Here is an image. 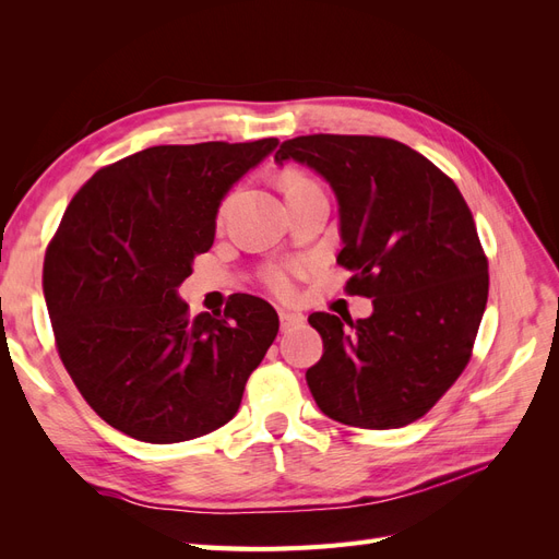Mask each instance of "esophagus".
Here are the masks:
<instances>
[{
    "mask_svg": "<svg viewBox=\"0 0 559 559\" xmlns=\"http://www.w3.org/2000/svg\"><path fill=\"white\" fill-rule=\"evenodd\" d=\"M302 324V314H296V312H286V310H280V329L284 333H289L294 329H298Z\"/></svg>",
    "mask_w": 559,
    "mask_h": 559,
    "instance_id": "1",
    "label": "esophagus"
}]
</instances>
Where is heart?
Segmentation results:
<instances>
[{
  "label": "heart",
  "mask_w": 559,
  "mask_h": 559,
  "mask_svg": "<svg viewBox=\"0 0 559 559\" xmlns=\"http://www.w3.org/2000/svg\"><path fill=\"white\" fill-rule=\"evenodd\" d=\"M312 186H317V183L302 173H289L282 179V189L286 195L302 191V189H312ZM224 212H226V207H222V212H218V218H224ZM298 273H300V265H273L263 273V284L275 296H289L294 292V275H298Z\"/></svg>",
  "instance_id": "b5f03b06"
}]
</instances>
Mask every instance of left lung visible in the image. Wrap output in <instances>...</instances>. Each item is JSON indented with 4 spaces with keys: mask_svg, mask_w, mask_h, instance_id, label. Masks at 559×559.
<instances>
[{
    "mask_svg": "<svg viewBox=\"0 0 559 559\" xmlns=\"http://www.w3.org/2000/svg\"><path fill=\"white\" fill-rule=\"evenodd\" d=\"M310 165L341 205L345 292L373 298L368 319L312 312L324 341L308 368L319 411L347 427L399 429L427 415L466 368L489 273L456 183L396 140L306 134L275 160Z\"/></svg>",
    "mask_w": 559,
    "mask_h": 559,
    "instance_id": "left-lung-1",
    "label": "left lung"
}]
</instances>
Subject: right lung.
Segmentation results:
<instances>
[{
    "label": "right lung",
    "mask_w": 559,
    "mask_h": 559,
    "mask_svg": "<svg viewBox=\"0 0 559 559\" xmlns=\"http://www.w3.org/2000/svg\"><path fill=\"white\" fill-rule=\"evenodd\" d=\"M165 144L97 170L67 205L44 257L56 347L81 396L107 425L144 443L216 431L280 319L233 294L224 314H189L177 286L214 242L222 198L277 146Z\"/></svg>",
    "instance_id": "right-lung-1"
}]
</instances>
